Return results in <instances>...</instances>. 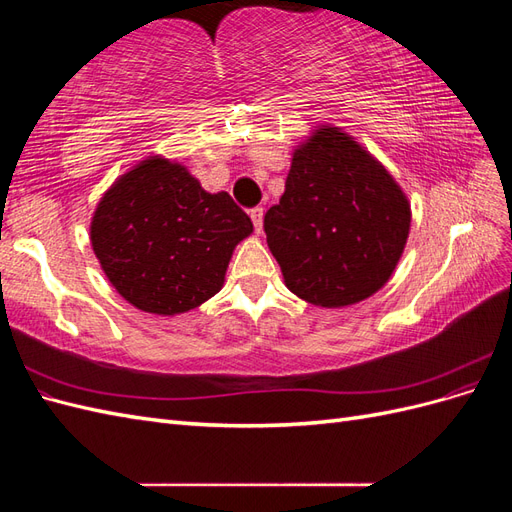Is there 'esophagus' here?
Wrapping results in <instances>:
<instances>
[{
  "label": "esophagus",
  "mask_w": 512,
  "mask_h": 512,
  "mask_svg": "<svg viewBox=\"0 0 512 512\" xmlns=\"http://www.w3.org/2000/svg\"><path fill=\"white\" fill-rule=\"evenodd\" d=\"M250 218H252V222H254L256 232H260V230H262V218H265V209H262V207H254V209L250 211Z\"/></svg>",
  "instance_id": "1"
}]
</instances>
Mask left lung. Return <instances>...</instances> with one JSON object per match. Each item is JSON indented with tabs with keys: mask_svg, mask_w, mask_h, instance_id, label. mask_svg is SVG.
<instances>
[{
	"mask_svg": "<svg viewBox=\"0 0 512 512\" xmlns=\"http://www.w3.org/2000/svg\"><path fill=\"white\" fill-rule=\"evenodd\" d=\"M410 222V200L389 170L327 123L294 149L265 232L288 290L333 309L365 301L391 280Z\"/></svg>",
	"mask_w": 512,
	"mask_h": 512,
	"instance_id": "left-lung-1",
	"label": "left lung"
}]
</instances>
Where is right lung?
I'll return each instance as SVG.
<instances>
[{"instance_id": "obj_1", "label": "right lung", "mask_w": 512, "mask_h": 512, "mask_svg": "<svg viewBox=\"0 0 512 512\" xmlns=\"http://www.w3.org/2000/svg\"><path fill=\"white\" fill-rule=\"evenodd\" d=\"M252 230L228 192L211 194L183 164L147 156L104 192L89 239L123 299L175 316L222 290L232 252Z\"/></svg>"}]
</instances>
